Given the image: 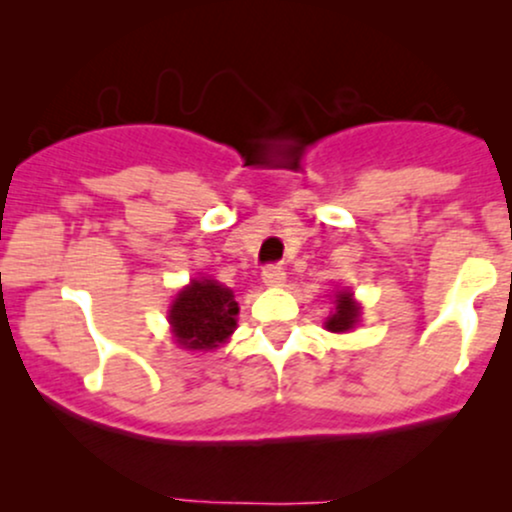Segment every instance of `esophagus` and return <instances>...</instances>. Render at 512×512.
Instances as JSON below:
<instances>
[{
	"label": "esophagus",
	"mask_w": 512,
	"mask_h": 512,
	"mask_svg": "<svg viewBox=\"0 0 512 512\" xmlns=\"http://www.w3.org/2000/svg\"><path fill=\"white\" fill-rule=\"evenodd\" d=\"M262 281L269 289H276V286L286 284V272L279 267V264H269V267L262 269Z\"/></svg>",
	"instance_id": "esophagus-1"
}]
</instances>
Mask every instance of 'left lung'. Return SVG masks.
<instances>
[{"label":"left lung","instance_id":"obj_1","mask_svg":"<svg viewBox=\"0 0 512 512\" xmlns=\"http://www.w3.org/2000/svg\"><path fill=\"white\" fill-rule=\"evenodd\" d=\"M358 315H361V305L354 301V293L337 291L334 293V310L325 320V327L330 332H349L356 327Z\"/></svg>","mask_w":512,"mask_h":512}]
</instances>
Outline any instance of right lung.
Returning <instances> with one entry per match:
<instances>
[{"instance_id":"1","label":"right lung","mask_w":512,"mask_h":512,"mask_svg":"<svg viewBox=\"0 0 512 512\" xmlns=\"http://www.w3.org/2000/svg\"><path fill=\"white\" fill-rule=\"evenodd\" d=\"M238 303L216 279H192L168 310L175 342L187 351H211L236 330Z\"/></svg>"}]
</instances>
